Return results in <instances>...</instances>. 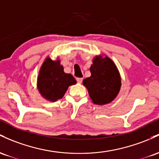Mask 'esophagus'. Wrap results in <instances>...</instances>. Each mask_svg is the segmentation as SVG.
Segmentation results:
<instances>
[{
	"label": "esophagus",
	"mask_w": 159,
	"mask_h": 159,
	"mask_svg": "<svg viewBox=\"0 0 159 159\" xmlns=\"http://www.w3.org/2000/svg\"><path fill=\"white\" fill-rule=\"evenodd\" d=\"M83 78H76V80H77V82L78 83H81L82 82H83Z\"/></svg>",
	"instance_id": "esophagus-1"
}]
</instances>
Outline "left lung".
<instances>
[{
  "label": "left lung",
  "instance_id": "left-lung-1",
  "mask_svg": "<svg viewBox=\"0 0 159 159\" xmlns=\"http://www.w3.org/2000/svg\"><path fill=\"white\" fill-rule=\"evenodd\" d=\"M91 76L83 80V84L88 90L94 104L111 103L120 91L122 82L119 71L108 56H96L90 67Z\"/></svg>",
  "mask_w": 159,
  "mask_h": 159
}]
</instances>
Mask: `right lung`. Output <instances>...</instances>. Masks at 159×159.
<instances>
[{
	"instance_id": "1",
	"label": "right lung",
	"mask_w": 159,
	"mask_h": 159,
	"mask_svg": "<svg viewBox=\"0 0 159 159\" xmlns=\"http://www.w3.org/2000/svg\"><path fill=\"white\" fill-rule=\"evenodd\" d=\"M76 83L72 75L66 74L60 60H52L46 57L37 76V88L40 95L47 101L54 102L63 98L70 85Z\"/></svg>"
}]
</instances>
